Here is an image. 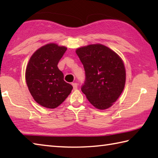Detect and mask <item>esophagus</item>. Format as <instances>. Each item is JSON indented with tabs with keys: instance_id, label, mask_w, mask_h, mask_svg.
<instances>
[{
	"instance_id": "1",
	"label": "esophagus",
	"mask_w": 158,
	"mask_h": 158,
	"mask_svg": "<svg viewBox=\"0 0 158 158\" xmlns=\"http://www.w3.org/2000/svg\"><path fill=\"white\" fill-rule=\"evenodd\" d=\"M73 89L74 90L77 89V87H78V84H77V83H73Z\"/></svg>"
}]
</instances>
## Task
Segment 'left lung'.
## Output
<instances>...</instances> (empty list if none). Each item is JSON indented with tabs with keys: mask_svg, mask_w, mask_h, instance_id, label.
Segmentation results:
<instances>
[{
	"mask_svg": "<svg viewBox=\"0 0 158 158\" xmlns=\"http://www.w3.org/2000/svg\"><path fill=\"white\" fill-rule=\"evenodd\" d=\"M76 53L85 70L82 92L95 107L102 110L109 108L125 87L126 74L121 57L100 44L80 47Z\"/></svg>",
	"mask_w": 158,
	"mask_h": 158,
	"instance_id": "left-lung-1",
	"label": "left lung"
}]
</instances>
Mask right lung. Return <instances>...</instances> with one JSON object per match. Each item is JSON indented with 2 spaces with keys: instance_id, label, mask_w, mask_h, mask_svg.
<instances>
[{
  "instance_id": "right-lung-1",
  "label": "right lung",
  "mask_w": 158,
  "mask_h": 158,
  "mask_svg": "<svg viewBox=\"0 0 158 158\" xmlns=\"http://www.w3.org/2000/svg\"><path fill=\"white\" fill-rule=\"evenodd\" d=\"M65 47L50 43L35 52L26 67V81L37 103L54 109L68 98L73 87L64 81L58 63L66 52Z\"/></svg>"
}]
</instances>
